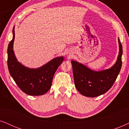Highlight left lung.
I'll list each match as a JSON object with an SVG mask.
<instances>
[{"label":"left lung","instance_id":"left-lung-1","mask_svg":"<svg viewBox=\"0 0 129 129\" xmlns=\"http://www.w3.org/2000/svg\"><path fill=\"white\" fill-rule=\"evenodd\" d=\"M119 54L113 66L101 72L93 71L74 60L72 61L75 87L83 96L94 98L107 92L117 79L120 71L123 47L120 39Z\"/></svg>","mask_w":129,"mask_h":129}]
</instances>
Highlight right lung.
I'll list each match as a JSON object with an SVG mask.
<instances>
[{"label":"right lung","mask_w":129,"mask_h":129,"mask_svg":"<svg viewBox=\"0 0 129 129\" xmlns=\"http://www.w3.org/2000/svg\"><path fill=\"white\" fill-rule=\"evenodd\" d=\"M13 37L8 48V66L9 73L18 87L31 96L43 95L49 91L52 83L53 76L56 70L63 61V57L54 58L40 68L31 69L26 68L16 59L13 50L15 39V29H13Z\"/></svg>","instance_id":"right-lung-1"}]
</instances>
